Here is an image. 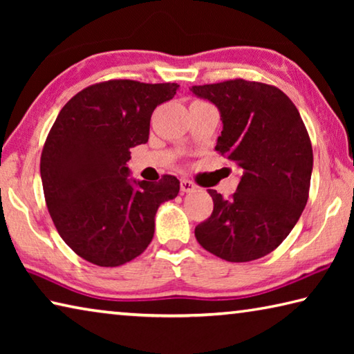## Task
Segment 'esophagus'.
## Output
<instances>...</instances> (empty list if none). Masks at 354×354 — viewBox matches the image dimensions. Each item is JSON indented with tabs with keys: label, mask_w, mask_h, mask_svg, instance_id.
<instances>
[{
	"label": "esophagus",
	"mask_w": 354,
	"mask_h": 354,
	"mask_svg": "<svg viewBox=\"0 0 354 354\" xmlns=\"http://www.w3.org/2000/svg\"><path fill=\"white\" fill-rule=\"evenodd\" d=\"M196 187H195V184L190 181V179H187V178H183L181 179V192L183 194H189V192H194Z\"/></svg>",
	"instance_id": "1"
}]
</instances>
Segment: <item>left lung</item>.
<instances>
[{"label":"left lung","mask_w":354,"mask_h":354,"mask_svg":"<svg viewBox=\"0 0 354 354\" xmlns=\"http://www.w3.org/2000/svg\"><path fill=\"white\" fill-rule=\"evenodd\" d=\"M218 107L223 131L215 149L242 169L237 190L214 200L195 227L203 248L230 262L272 253L289 236L308 203L313 145L299 112L278 87L242 77L192 86Z\"/></svg>","instance_id":"1"}]
</instances>
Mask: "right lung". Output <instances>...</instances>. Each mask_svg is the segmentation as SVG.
<instances>
[{"label": "right lung", "instance_id": "obj_1", "mask_svg": "<svg viewBox=\"0 0 354 354\" xmlns=\"http://www.w3.org/2000/svg\"><path fill=\"white\" fill-rule=\"evenodd\" d=\"M178 84L111 80L77 92L45 140L40 176L59 236L82 259L118 267L140 256L154 217L179 181H129V149L148 142L149 120L176 95Z\"/></svg>", "mask_w": 354, "mask_h": 354}]
</instances>
